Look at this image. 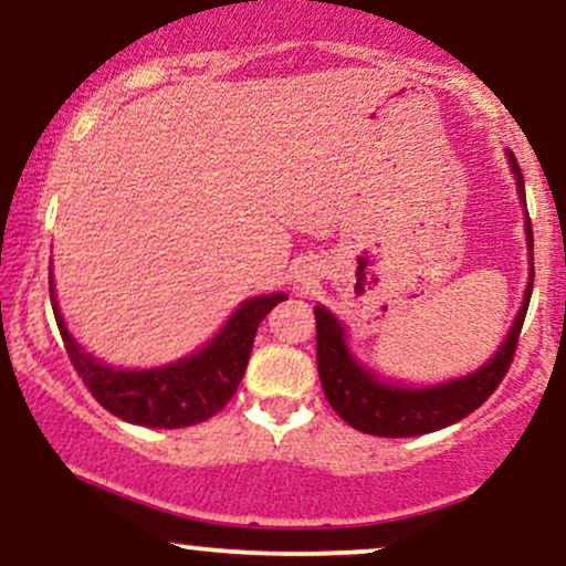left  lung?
<instances>
[{
	"mask_svg": "<svg viewBox=\"0 0 566 566\" xmlns=\"http://www.w3.org/2000/svg\"><path fill=\"white\" fill-rule=\"evenodd\" d=\"M509 165L513 175H516L518 197L522 205H527L524 199V175L518 170V161L509 151ZM527 229V242H530V261H532V223L527 218L524 223ZM532 276L535 269L530 265V284L524 290V303L518 308L516 319L509 337H505L503 346L497 348V354L486 361L484 367H479L476 373L465 375V378L439 382V386H426V388H407V386H394V382L380 380L373 369L361 367L354 359V354L348 350L346 333H343V324L329 314L324 305H316V365H319V380L327 396L329 407L340 415L350 428L361 433H373V437H386V439H401V437H420V433L439 431L458 420H463L465 415H471L473 409H479L495 394L500 380L509 373L513 354H516L518 335H522L524 316H527V305L532 297Z\"/></svg>",
	"mask_w": 566,
	"mask_h": 566,
	"instance_id": "obj_1",
	"label": "left lung"
}]
</instances>
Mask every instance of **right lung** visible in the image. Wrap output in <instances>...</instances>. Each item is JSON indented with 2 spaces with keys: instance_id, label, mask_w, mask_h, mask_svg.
I'll list each match as a JSON object with an SVG mask.
<instances>
[{
  "instance_id": "obj_1",
  "label": "right lung",
  "mask_w": 566,
  "mask_h": 566,
  "mask_svg": "<svg viewBox=\"0 0 566 566\" xmlns=\"http://www.w3.org/2000/svg\"><path fill=\"white\" fill-rule=\"evenodd\" d=\"M284 297H287L284 292H274V295L244 301L233 311L226 327L205 348L186 359L154 369H116L103 365L71 337L66 322L57 311L53 274H50V301H53L55 322L76 375L95 396L97 405L127 423L148 428H186L205 423L229 405L244 378L258 324Z\"/></svg>"
}]
</instances>
